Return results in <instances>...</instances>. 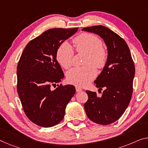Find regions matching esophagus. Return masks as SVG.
Instances as JSON below:
<instances>
[{"label": "esophagus", "mask_w": 148, "mask_h": 148, "mask_svg": "<svg viewBox=\"0 0 148 148\" xmlns=\"http://www.w3.org/2000/svg\"><path fill=\"white\" fill-rule=\"evenodd\" d=\"M75 88H76V91L77 92H81V91H82V90H83V89H82L81 88L79 87H75Z\"/></svg>", "instance_id": "1"}]
</instances>
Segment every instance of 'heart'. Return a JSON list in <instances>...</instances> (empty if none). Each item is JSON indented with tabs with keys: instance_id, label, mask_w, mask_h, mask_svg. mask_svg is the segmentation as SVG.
Returning <instances> with one entry per match:
<instances>
[{
	"instance_id": "b5f03b06",
	"label": "heart",
	"mask_w": 148,
	"mask_h": 148,
	"mask_svg": "<svg viewBox=\"0 0 148 148\" xmlns=\"http://www.w3.org/2000/svg\"><path fill=\"white\" fill-rule=\"evenodd\" d=\"M76 50L87 53L83 67L72 68L67 73V80L77 87H85L91 82L97 75L98 68L105 66L108 59L106 49L99 37L92 34L84 33L73 39ZM74 51L71 45L67 42L61 44L56 52V60L61 67L68 69L71 66Z\"/></svg>"
}]
</instances>
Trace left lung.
I'll return each mask as SVG.
<instances>
[{
    "instance_id": "1",
    "label": "left lung",
    "mask_w": 148,
    "mask_h": 148,
    "mask_svg": "<svg viewBox=\"0 0 148 148\" xmlns=\"http://www.w3.org/2000/svg\"><path fill=\"white\" fill-rule=\"evenodd\" d=\"M83 31L99 35L107 47L108 59L95 83L99 90L104 89L101 97L87 90L88 101L84 104L87 116L101 125L112 124L123 114L130 102L135 75L134 63L126 42L108 28L94 26Z\"/></svg>"
}]
</instances>
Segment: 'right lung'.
Here are the masks:
<instances>
[{
    "instance_id": "1",
    "label": "right lung",
    "mask_w": 148,
    "mask_h": 148,
    "mask_svg": "<svg viewBox=\"0 0 148 148\" xmlns=\"http://www.w3.org/2000/svg\"><path fill=\"white\" fill-rule=\"evenodd\" d=\"M78 28H53L31 40L17 66V91L27 117L40 126L51 127L65 116V108L75 93L73 85L51 89L64 77L56 60L60 45Z\"/></svg>"
}]
</instances>
